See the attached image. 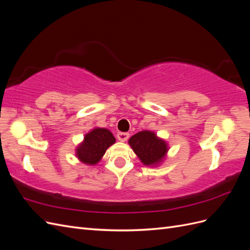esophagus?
Here are the masks:
<instances>
[{
	"label": "esophagus",
	"mask_w": 250,
	"mask_h": 250,
	"mask_svg": "<svg viewBox=\"0 0 250 250\" xmlns=\"http://www.w3.org/2000/svg\"><path fill=\"white\" fill-rule=\"evenodd\" d=\"M117 138L121 142H125V141L128 140V138H129V133H127V132H118L117 133Z\"/></svg>",
	"instance_id": "esophagus-1"
}]
</instances>
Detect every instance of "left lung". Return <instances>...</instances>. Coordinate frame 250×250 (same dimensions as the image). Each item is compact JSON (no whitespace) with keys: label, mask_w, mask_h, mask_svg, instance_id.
Returning a JSON list of instances; mask_svg holds the SVG:
<instances>
[{"label":"left lung","mask_w":250,"mask_h":250,"mask_svg":"<svg viewBox=\"0 0 250 250\" xmlns=\"http://www.w3.org/2000/svg\"><path fill=\"white\" fill-rule=\"evenodd\" d=\"M130 146L142 163L146 166L156 165L168 151L167 144L158 139L152 131H141L129 139Z\"/></svg>","instance_id":"8db88e82"}]
</instances>
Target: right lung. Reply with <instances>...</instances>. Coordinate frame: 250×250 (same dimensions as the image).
Here are the masks:
<instances>
[{"label":"right lung","mask_w":250,"mask_h":250,"mask_svg":"<svg viewBox=\"0 0 250 250\" xmlns=\"http://www.w3.org/2000/svg\"><path fill=\"white\" fill-rule=\"evenodd\" d=\"M115 142V137L108 129L96 128L85 134L84 141L76 150V154L82 163L96 165L101 160L106 149Z\"/></svg>","instance_id":"add662e5"}]
</instances>
